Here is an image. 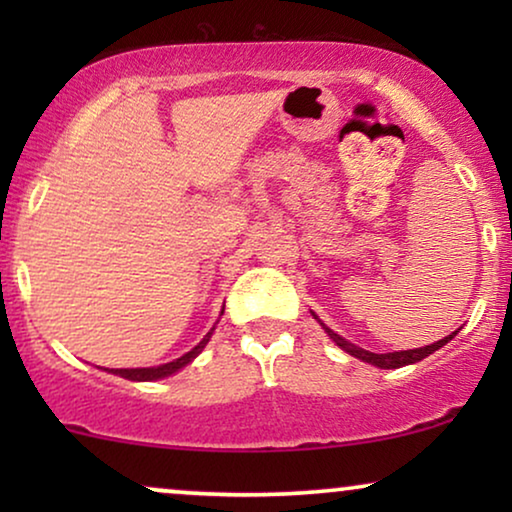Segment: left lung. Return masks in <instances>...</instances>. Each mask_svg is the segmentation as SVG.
Instances as JSON below:
<instances>
[{
  "instance_id": "1",
  "label": "left lung",
  "mask_w": 512,
  "mask_h": 512,
  "mask_svg": "<svg viewBox=\"0 0 512 512\" xmlns=\"http://www.w3.org/2000/svg\"><path fill=\"white\" fill-rule=\"evenodd\" d=\"M324 328H326V326H324ZM326 333L331 335L335 345H338L340 349H345L347 354H352L354 359H361V361H366V363H373V366H377V368H401V366H408V363L422 361V359H426V356H429V354L436 352V349L447 345V342H450V340L454 338V335H457V331H454L452 335H447V338L433 342V345H426V347H419V349H408V352L375 354V352H366V349L352 345V342H347L345 338H340V335L333 333L331 328H326Z\"/></svg>"
}]
</instances>
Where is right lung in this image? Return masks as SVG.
<instances>
[{"label": "right lung", "mask_w": 512, "mask_h": 512, "mask_svg": "<svg viewBox=\"0 0 512 512\" xmlns=\"http://www.w3.org/2000/svg\"><path fill=\"white\" fill-rule=\"evenodd\" d=\"M223 314V312H221ZM214 331V328H212ZM212 331H209L205 338H202L198 345H195L191 352L181 356V359L177 361H170V363H163V366H156V368H121V370H111L114 375H121L125 377V380H137V382H151V380H160V377H167L172 373H177L179 368H184L186 363H191L195 356H198L202 349H205V345L209 342V338H212Z\"/></svg>", "instance_id": "right-lung-1"}]
</instances>
